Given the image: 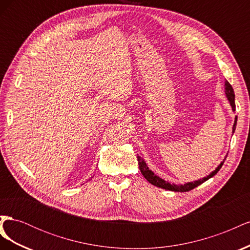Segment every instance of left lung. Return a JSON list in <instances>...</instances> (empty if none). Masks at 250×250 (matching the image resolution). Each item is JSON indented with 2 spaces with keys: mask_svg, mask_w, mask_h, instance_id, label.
<instances>
[{
  "mask_svg": "<svg viewBox=\"0 0 250 250\" xmlns=\"http://www.w3.org/2000/svg\"><path fill=\"white\" fill-rule=\"evenodd\" d=\"M225 94H226V97H228V99H229V103H230V105H231L232 110L234 111V110H236V104H234V93H233L232 86L230 85V83H229L228 80L225 81ZM237 119H238L237 117H236V119H234V123H233V126H232V132H234V129H236ZM225 158H226V157H225ZM225 158L223 160V162L218 166L217 169H216L214 172H211V173L209 174V175H208L207 177H204V178H202V179L196 180V181H194V183H188V184H186V185H174V184L171 185V184L167 183V181H166V180L162 179L161 177L156 176L152 171L149 170V168L147 167V165H146L145 161H144L140 155H138V162H139V167H140V170H141V172H142V174H143V176L145 177L151 185H153V186L158 187V188H165V190L174 191V192H188V191L193 190V188H195L196 187L200 186L201 184L204 183V181H207V180L209 179L210 177H213V176L215 175V174H217L218 171L220 170L221 167L223 166Z\"/></svg>",
  "mask_w": 250,
  "mask_h": 250,
  "instance_id": "1",
  "label": "left lung"
}]
</instances>
